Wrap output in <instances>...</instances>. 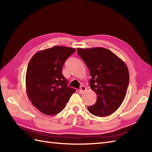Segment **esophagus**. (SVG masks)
<instances>
[{"instance_id":"obj_1","label":"esophagus","mask_w":152,"mask_h":152,"mask_svg":"<svg viewBox=\"0 0 152 152\" xmlns=\"http://www.w3.org/2000/svg\"><path fill=\"white\" fill-rule=\"evenodd\" d=\"M86 87L84 86H81V88H80V93H81V94H82V93H84L86 91Z\"/></svg>"}]
</instances>
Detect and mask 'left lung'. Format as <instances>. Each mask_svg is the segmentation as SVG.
Here are the masks:
<instances>
[{"instance_id":"1","label":"left lung","mask_w":152,"mask_h":152,"mask_svg":"<svg viewBox=\"0 0 152 152\" xmlns=\"http://www.w3.org/2000/svg\"><path fill=\"white\" fill-rule=\"evenodd\" d=\"M80 57L89 70L90 87L97 96L94 105L88 106L95 116L104 117L117 110L126 96L129 73L124 61L104 48H78Z\"/></svg>"}]
</instances>
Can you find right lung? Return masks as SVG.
I'll use <instances>...</instances> for the list:
<instances>
[{"label":"right lung","mask_w":152,"mask_h":152,"mask_svg":"<svg viewBox=\"0 0 152 152\" xmlns=\"http://www.w3.org/2000/svg\"><path fill=\"white\" fill-rule=\"evenodd\" d=\"M75 51L69 47L54 46L38 51L30 60L25 77L27 94L42 114H59L76 91L68 87L62 73L64 61Z\"/></svg>","instance_id":"add662e5"}]
</instances>
